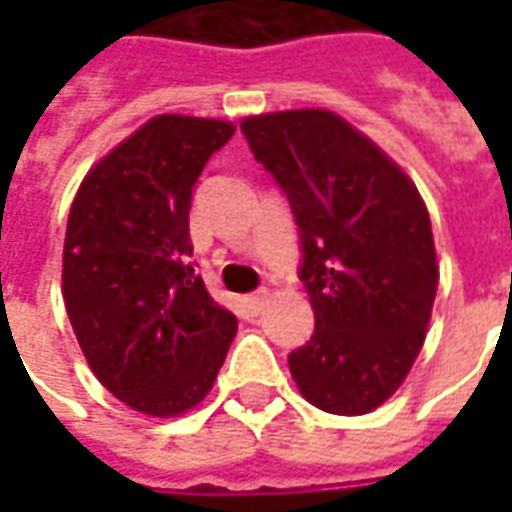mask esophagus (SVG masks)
<instances>
[{"instance_id":"obj_1","label":"esophagus","mask_w":512,"mask_h":512,"mask_svg":"<svg viewBox=\"0 0 512 512\" xmlns=\"http://www.w3.org/2000/svg\"><path fill=\"white\" fill-rule=\"evenodd\" d=\"M266 301H268V290L266 288H260V290H255L252 296H246V304H249V310H252V312L263 310V307H266Z\"/></svg>"}]
</instances>
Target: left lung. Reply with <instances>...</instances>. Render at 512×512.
Instances as JSON below:
<instances>
[{"instance_id":"1","label":"left lung","mask_w":512,"mask_h":512,"mask_svg":"<svg viewBox=\"0 0 512 512\" xmlns=\"http://www.w3.org/2000/svg\"><path fill=\"white\" fill-rule=\"evenodd\" d=\"M249 150L299 224V279L315 332L288 356L301 395L367 414L403 384L425 343L439 266L417 186L326 109L246 117Z\"/></svg>"}]
</instances>
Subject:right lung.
<instances>
[{
    "instance_id": "add662e5",
    "label": "right lung",
    "mask_w": 512,
    "mask_h": 512,
    "mask_svg": "<svg viewBox=\"0 0 512 512\" xmlns=\"http://www.w3.org/2000/svg\"><path fill=\"white\" fill-rule=\"evenodd\" d=\"M235 128L158 115L98 161L71 205L62 296L98 381L136 411L175 417L208 395L235 337L189 260L191 191Z\"/></svg>"
}]
</instances>
